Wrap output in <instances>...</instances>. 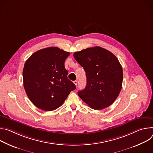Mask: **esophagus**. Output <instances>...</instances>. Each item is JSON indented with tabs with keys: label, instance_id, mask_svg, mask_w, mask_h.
Wrapping results in <instances>:
<instances>
[{
	"label": "esophagus",
	"instance_id": "obj_1",
	"mask_svg": "<svg viewBox=\"0 0 153 153\" xmlns=\"http://www.w3.org/2000/svg\"><path fill=\"white\" fill-rule=\"evenodd\" d=\"M74 84H75V86H77V84H78V81L75 80V81H74Z\"/></svg>",
	"mask_w": 153,
	"mask_h": 153
}]
</instances>
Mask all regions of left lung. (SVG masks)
Segmentation results:
<instances>
[{"instance_id": "8db88e82", "label": "left lung", "mask_w": 153, "mask_h": 153, "mask_svg": "<svg viewBox=\"0 0 153 153\" xmlns=\"http://www.w3.org/2000/svg\"><path fill=\"white\" fill-rule=\"evenodd\" d=\"M76 61L86 72V86L78 92L82 100L95 110L111 105L119 95L123 69L117 57L109 50L96 46L74 53Z\"/></svg>"}]
</instances>
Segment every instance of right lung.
<instances>
[{
  "instance_id": "add662e5",
  "label": "right lung",
  "mask_w": 153,
  "mask_h": 153,
  "mask_svg": "<svg viewBox=\"0 0 153 153\" xmlns=\"http://www.w3.org/2000/svg\"><path fill=\"white\" fill-rule=\"evenodd\" d=\"M70 53L58 47L39 50L26 61L23 69L24 86L30 100L46 111L60 107L74 83L67 78L64 62Z\"/></svg>"
}]
</instances>
